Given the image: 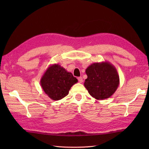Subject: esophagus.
Segmentation results:
<instances>
[{"label": "esophagus", "instance_id": "obj_1", "mask_svg": "<svg viewBox=\"0 0 149 149\" xmlns=\"http://www.w3.org/2000/svg\"><path fill=\"white\" fill-rule=\"evenodd\" d=\"M78 79L79 82L80 83H83V78H82V77H79V78H78Z\"/></svg>", "mask_w": 149, "mask_h": 149}]
</instances>
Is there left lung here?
Here are the masks:
<instances>
[{
  "mask_svg": "<svg viewBox=\"0 0 149 149\" xmlns=\"http://www.w3.org/2000/svg\"><path fill=\"white\" fill-rule=\"evenodd\" d=\"M88 78L84 87L92 97L97 100L110 97L118 89L119 76L114 65L108 61L94 63L86 70Z\"/></svg>",
  "mask_w": 149,
  "mask_h": 149,
  "instance_id": "obj_1",
  "label": "left lung"
}]
</instances>
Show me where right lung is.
<instances>
[{
	"label": "right lung",
	"instance_id": "right-lung-1",
	"mask_svg": "<svg viewBox=\"0 0 149 149\" xmlns=\"http://www.w3.org/2000/svg\"><path fill=\"white\" fill-rule=\"evenodd\" d=\"M78 79L58 64L49 66L40 79V84L47 95L54 101L66 96Z\"/></svg>",
	"mask_w": 149,
	"mask_h": 149
}]
</instances>
